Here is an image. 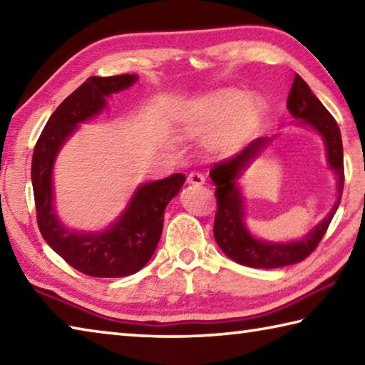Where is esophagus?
Segmentation results:
<instances>
[{
	"label": "esophagus",
	"instance_id": "34e87169",
	"mask_svg": "<svg viewBox=\"0 0 365 365\" xmlns=\"http://www.w3.org/2000/svg\"><path fill=\"white\" fill-rule=\"evenodd\" d=\"M187 180H188L190 185H195V187H201V185H205L206 178H205V175L200 174V172H191Z\"/></svg>",
	"mask_w": 365,
	"mask_h": 365
}]
</instances>
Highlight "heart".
I'll use <instances>...</instances> for the list:
<instances>
[{
	"mask_svg": "<svg viewBox=\"0 0 365 365\" xmlns=\"http://www.w3.org/2000/svg\"><path fill=\"white\" fill-rule=\"evenodd\" d=\"M264 110L261 96L220 90L191 104L182 115V125L193 137H207L220 128L212 140V150L228 156L238 151L256 130Z\"/></svg>",
	"mask_w": 365,
	"mask_h": 365,
	"instance_id": "b5f03b06",
	"label": "heart"
}]
</instances>
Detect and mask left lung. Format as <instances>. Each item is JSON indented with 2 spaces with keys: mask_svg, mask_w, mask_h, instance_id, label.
I'll return each instance as SVG.
<instances>
[{
  "mask_svg": "<svg viewBox=\"0 0 365 365\" xmlns=\"http://www.w3.org/2000/svg\"><path fill=\"white\" fill-rule=\"evenodd\" d=\"M287 108L296 119L294 125L311 127L322 137L327 163L336 175V200L330 212L301 240L265 242V240L256 238L246 227L245 197L238 180L274 138H257L237 156L215 164L211 170V178L217 187L215 188L217 212L214 220V238L219 248L232 261L255 269H277L304 261L317 248L341 201L344 185L343 143L336 120L298 73L294 76V82L289 90Z\"/></svg>",
  "mask_w": 365,
  "mask_h": 365,
  "instance_id": "obj_1",
  "label": "left lung"
}]
</instances>
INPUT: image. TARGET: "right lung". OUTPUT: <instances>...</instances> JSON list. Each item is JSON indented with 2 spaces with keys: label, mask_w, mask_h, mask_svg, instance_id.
Segmentation results:
<instances>
[{
  "label": "right lung",
  "mask_w": 365,
  "mask_h": 365,
  "mask_svg": "<svg viewBox=\"0 0 365 365\" xmlns=\"http://www.w3.org/2000/svg\"><path fill=\"white\" fill-rule=\"evenodd\" d=\"M137 80L130 73L90 77L51 114L34 150L32 185L40 232L53 251L90 277L117 279L143 269L159 243L165 207L185 183V175L174 174L138 185L119 217L100 232L67 228L58 217L53 169L61 148L80 123L106 109L110 95L127 90Z\"/></svg>",
  "instance_id": "obj_1"
}]
</instances>
